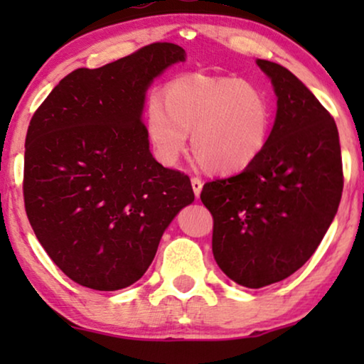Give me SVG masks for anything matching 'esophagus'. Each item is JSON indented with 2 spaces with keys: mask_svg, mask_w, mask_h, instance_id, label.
<instances>
[{
  "mask_svg": "<svg viewBox=\"0 0 364 364\" xmlns=\"http://www.w3.org/2000/svg\"><path fill=\"white\" fill-rule=\"evenodd\" d=\"M202 186H203V182L200 177H192V188H193V193H196V197L200 196Z\"/></svg>",
  "mask_w": 364,
  "mask_h": 364,
  "instance_id": "34e87169",
  "label": "esophagus"
}]
</instances>
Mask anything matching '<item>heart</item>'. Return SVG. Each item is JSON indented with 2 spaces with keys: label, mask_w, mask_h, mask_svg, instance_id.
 <instances>
[{
  "label": "heart",
  "mask_w": 364,
  "mask_h": 364,
  "mask_svg": "<svg viewBox=\"0 0 364 364\" xmlns=\"http://www.w3.org/2000/svg\"><path fill=\"white\" fill-rule=\"evenodd\" d=\"M272 106L257 84L186 74L172 79L147 111V131L159 159L173 164L192 132V152L203 168L230 173L250 166L268 142Z\"/></svg>",
  "instance_id": "1"
}]
</instances>
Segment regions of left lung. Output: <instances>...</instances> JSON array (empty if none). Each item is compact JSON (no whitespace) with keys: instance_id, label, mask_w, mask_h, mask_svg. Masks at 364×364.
<instances>
[{"instance_id":"left-lung-1","label":"left lung","mask_w":364,"mask_h":364,"mask_svg":"<svg viewBox=\"0 0 364 364\" xmlns=\"http://www.w3.org/2000/svg\"><path fill=\"white\" fill-rule=\"evenodd\" d=\"M257 64L278 97L267 146L240 173L207 182L200 193L213 218L217 265L247 288L282 282L305 265L343 192L335 119L287 68Z\"/></svg>"}]
</instances>
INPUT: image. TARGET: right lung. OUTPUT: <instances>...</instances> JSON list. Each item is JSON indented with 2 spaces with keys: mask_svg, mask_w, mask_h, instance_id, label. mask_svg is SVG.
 Returning a JSON list of instances; mask_svg holds the SVG:
<instances>
[{
  "mask_svg": "<svg viewBox=\"0 0 364 364\" xmlns=\"http://www.w3.org/2000/svg\"><path fill=\"white\" fill-rule=\"evenodd\" d=\"M186 51L152 43L97 69L61 79L33 114L24 146L28 220L49 258L101 291L137 282L178 210L191 178L149 151L141 114L152 79Z\"/></svg>",
  "mask_w": 364,
  "mask_h": 364,
  "instance_id": "1",
  "label": "right lung"
}]
</instances>
